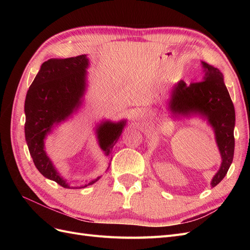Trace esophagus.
Here are the masks:
<instances>
[{
  "label": "esophagus",
  "mask_w": 250,
  "mask_h": 250,
  "mask_svg": "<svg viewBox=\"0 0 250 250\" xmlns=\"http://www.w3.org/2000/svg\"><path fill=\"white\" fill-rule=\"evenodd\" d=\"M144 117L143 110H134L132 113V120H141Z\"/></svg>",
  "instance_id": "obj_1"
}]
</instances>
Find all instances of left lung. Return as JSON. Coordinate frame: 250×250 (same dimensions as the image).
<instances>
[{"instance_id":"1","label":"left lung","mask_w":250,"mask_h":250,"mask_svg":"<svg viewBox=\"0 0 250 250\" xmlns=\"http://www.w3.org/2000/svg\"><path fill=\"white\" fill-rule=\"evenodd\" d=\"M204 76L202 81L187 85L183 80L173 85L167 108L173 118H192L198 116L208 121L213 128L219 152L220 168L210 181L216 187L228 173L233 158L236 113L224 76L217 67L201 62Z\"/></svg>"}]
</instances>
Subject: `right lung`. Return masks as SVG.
I'll return each mask as SVG.
<instances>
[{
	"mask_svg": "<svg viewBox=\"0 0 250 250\" xmlns=\"http://www.w3.org/2000/svg\"><path fill=\"white\" fill-rule=\"evenodd\" d=\"M88 65L85 54L47 60L30 85L25 100V138L35 167L44 177L66 188H85L101 178L72 186L57 171L44 149V141L54 127L70 119L82 106L87 87ZM125 125L126 120L119 122L103 120L97 124L96 137L105 156H110Z\"/></svg>",
	"mask_w": 250,
	"mask_h": 250,
	"instance_id": "add662e5",
	"label": "right lung"
}]
</instances>
